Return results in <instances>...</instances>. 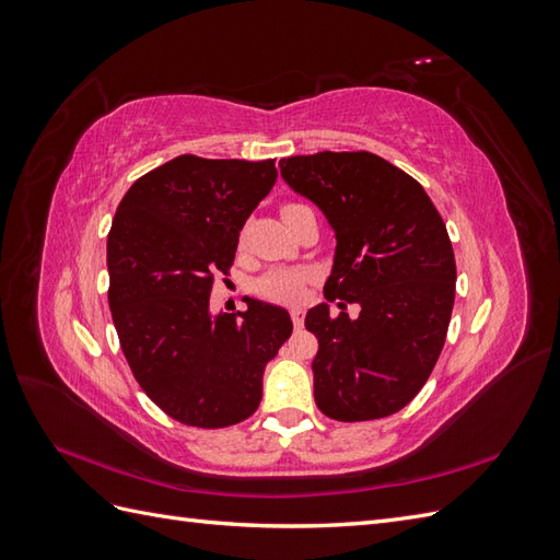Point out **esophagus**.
<instances>
[{
  "label": "esophagus",
  "mask_w": 560,
  "mask_h": 560,
  "mask_svg": "<svg viewBox=\"0 0 560 560\" xmlns=\"http://www.w3.org/2000/svg\"><path fill=\"white\" fill-rule=\"evenodd\" d=\"M290 315H292L294 327H296V329H301V327H303V317H306V311H303V308H292V311H290Z\"/></svg>",
  "instance_id": "obj_1"
}]
</instances>
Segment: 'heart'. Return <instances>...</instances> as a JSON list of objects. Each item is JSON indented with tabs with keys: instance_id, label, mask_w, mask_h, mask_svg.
I'll list each match as a JSON object with an SVG mask.
<instances>
[{
	"instance_id": "obj_1",
	"label": "heart",
	"mask_w": 560,
	"mask_h": 560,
	"mask_svg": "<svg viewBox=\"0 0 560 560\" xmlns=\"http://www.w3.org/2000/svg\"><path fill=\"white\" fill-rule=\"evenodd\" d=\"M290 208L294 206H287L284 210ZM303 284H306V273H301V270H273L259 280V292L280 301H294L301 296Z\"/></svg>"
}]
</instances>
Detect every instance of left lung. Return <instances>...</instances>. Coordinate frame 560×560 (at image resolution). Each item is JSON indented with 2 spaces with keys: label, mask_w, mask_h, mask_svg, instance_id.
Returning <instances> with one entry per match:
<instances>
[{
  "label": "left lung",
  "mask_w": 560,
  "mask_h": 560,
  "mask_svg": "<svg viewBox=\"0 0 560 560\" xmlns=\"http://www.w3.org/2000/svg\"><path fill=\"white\" fill-rule=\"evenodd\" d=\"M290 189L319 208L334 231L327 303L306 315L317 336V409L341 422L393 416L425 385L444 348L455 257L444 219L422 186L369 151H319L280 161Z\"/></svg>",
  "instance_id": "8db88e82"
}]
</instances>
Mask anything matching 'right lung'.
Masks as SVG:
<instances>
[{"mask_svg": "<svg viewBox=\"0 0 560 560\" xmlns=\"http://www.w3.org/2000/svg\"><path fill=\"white\" fill-rule=\"evenodd\" d=\"M276 161L177 156L135 182L107 238L109 311L147 397L194 428H229L261 401L266 364L292 334L282 306L212 313L247 217L273 189Z\"/></svg>", "mask_w": 560, "mask_h": 560, "instance_id": "add662e5", "label": "right lung"}]
</instances>
